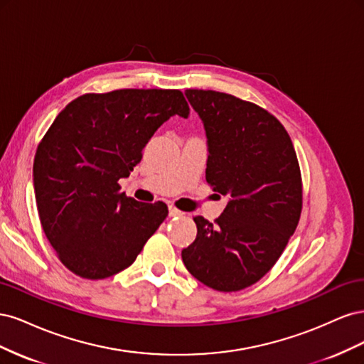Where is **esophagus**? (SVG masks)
I'll return each instance as SVG.
<instances>
[{
	"label": "esophagus",
	"mask_w": 364,
	"mask_h": 364,
	"mask_svg": "<svg viewBox=\"0 0 364 364\" xmlns=\"http://www.w3.org/2000/svg\"><path fill=\"white\" fill-rule=\"evenodd\" d=\"M183 213L182 211H179V209H176L174 206H170L168 208V215L170 217H178V215H182Z\"/></svg>",
	"instance_id": "1"
}]
</instances>
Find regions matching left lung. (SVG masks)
I'll return each mask as SVG.
<instances>
[{
    "mask_svg": "<svg viewBox=\"0 0 364 364\" xmlns=\"http://www.w3.org/2000/svg\"><path fill=\"white\" fill-rule=\"evenodd\" d=\"M185 95L205 127L206 182L229 202L214 223L194 217L197 237L182 261L208 287L238 291L274 266L299 223V162L287 130L262 107L217 91Z\"/></svg>",
    "mask_w": 364,
    "mask_h": 364,
    "instance_id": "1",
    "label": "left lung"
}]
</instances>
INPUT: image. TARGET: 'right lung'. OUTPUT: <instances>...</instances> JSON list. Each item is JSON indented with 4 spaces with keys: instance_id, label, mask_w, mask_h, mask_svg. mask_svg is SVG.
Wrapping results in <instances>:
<instances>
[{
    "instance_id": "add662e5",
    "label": "right lung",
    "mask_w": 364,
    "mask_h": 364,
    "mask_svg": "<svg viewBox=\"0 0 364 364\" xmlns=\"http://www.w3.org/2000/svg\"><path fill=\"white\" fill-rule=\"evenodd\" d=\"M173 115L188 118L178 90L85 94L53 121L39 142L33 185L41 225L63 266L105 279L127 269L168 215L164 202L119 193L155 132Z\"/></svg>"
}]
</instances>
